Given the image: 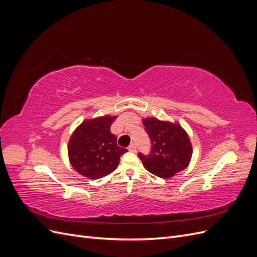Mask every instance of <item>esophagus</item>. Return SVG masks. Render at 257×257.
I'll use <instances>...</instances> for the list:
<instances>
[{
  "label": "esophagus",
  "instance_id": "1",
  "mask_svg": "<svg viewBox=\"0 0 257 257\" xmlns=\"http://www.w3.org/2000/svg\"><path fill=\"white\" fill-rule=\"evenodd\" d=\"M128 150L132 151V152H135L136 151V145L134 143H132L130 146H128Z\"/></svg>",
  "mask_w": 257,
  "mask_h": 257
}]
</instances>
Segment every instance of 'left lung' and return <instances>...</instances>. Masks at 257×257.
<instances>
[{"label":"left lung","instance_id":"8db88e82","mask_svg":"<svg viewBox=\"0 0 257 257\" xmlns=\"http://www.w3.org/2000/svg\"><path fill=\"white\" fill-rule=\"evenodd\" d=\"M143 123L151 141V150L148 155L138 153V158L148 172L166 179L188 167L192 144L180 124L157 118L144 119Z\"/></svg>","mask_w":257,"mask_h":257}]
</instances>
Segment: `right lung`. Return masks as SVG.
Wrapping results in <instances>:
<instances>
[{
	"mask_svg": "<svg viewBox=\"0 0 257 257\" xmlns=\"http://www.w3.org/2000/svg\"><path fill=\"white\" fill-rule=\"evenodd\" d=\"M113 115L85 120L77 127L68 142V159L77 173L99 179L111 174L118 167L120 157L127 150L116 144L110 125Z\"/></svg>",
	"mask_w": 257,
	"mask_h": 257,
	"instance_id": "right-lung-1",
	"label": "right lung"
}]
</instances>
